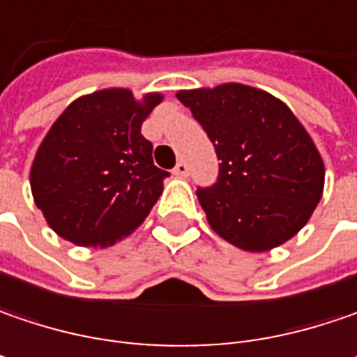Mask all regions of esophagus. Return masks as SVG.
Returning a JSON list of instances; mask_svg holds the SVG:
<instances>
[{
    "instance_id": "obj_1",
    "label": "esophagus",
    "mask_w": 357,
    "mask_h": 357,
    "mask_svg": "<svg viewBox=\"0 0 357 357\" xmlns=\"http://www.w3.org/2000/svg\"><path fill=\"white\" fill-rule=\"evenodd\" d=\"M174 176H178V178H188V176H190V165H188L185 161H179L178 165L174 167Z\"/></svg>"
}]
</instances>
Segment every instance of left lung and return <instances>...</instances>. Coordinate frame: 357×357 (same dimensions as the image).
Listing matches in <instances>:
<instances>
[{"instance_id": "1", "label": "left lung", "mask_w": 357, "mask_h": 357, "mask_svg": "<svg viewBox=\"0 0 357 357\" xmlns=\"http://www.w3.org/2000/svg\"><path fill=\"white\" fill-rule=\"evenodd\" d=\"M220 159L218 179L198 188L212 230L248 252L293 238L324 194V159L277 96L244 84L179 91Z\"/></svg>"}]
</instances>
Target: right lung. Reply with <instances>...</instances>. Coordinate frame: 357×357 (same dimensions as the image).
<instances>
[{
	"label": "right lung",
	"instance_id": "1",
	"mask_svg": "<svg viewBox=\"0 0 357 357\" xmlns=\"http://www.w3.org/2000/svg\"><path fill=\"white\" fill-rule=\"evenodd\" d=\"M159 93L105 89L56 119L30 172L36 206L54 232L78 246H111L139 228L169 174L153 165L141 125Z\"/></svg>",
	"mask_w": 357,
	"mask_h": 357
}]
</instances>
